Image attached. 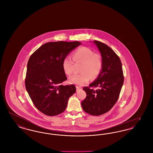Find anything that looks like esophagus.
<instances>
[{
  "label": "esophagus",
  "instance_id": "34e87169",
  "mask_svg": "<svg viewBox=\"0 0 153 153\" xmlns=\"http://www.w3.org/2000/svg\"><path fill=\"white\" fill-rule=\"evenodd\" d=\"M80 89H81V88L80 87H77V86H76V91H80Z\"/></svg>",
  "mask_w": 153,
  "mask_h": 153
}]
</instances>
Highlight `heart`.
I'll return each instance as SVG.
<instances>
[{"label":"heart","mask_w":153,"mask_h":153,"mask_svg":"<svg viewBox=\"0 0 153 153\" xmlns=\"http://www.w3.org/2000/svg\"><path fill=\"white\" fill-rule=\"evenodd\" d=\"M73 61L82 62L80 71L81 72L71 77L68 82L70 84L82 85L88 82L90 78L95 79L99 76L102 67V56L87 47H81L73 52ZM62 69L66 75H71L73 71V62L72 59L66 57L62 63Z\"/></svg>","instance_id":"1"}]
</instances>
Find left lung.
Returning <instances> with one entry per match:
<instances>
[{
    "label": "left lung",
    "instance_id": "left-lung-1",
    "mask_svg": "<svg viewBox=\"0 0 153 153\" xmlns=\"http://www.w3.org/2000/svg\"><path fill=\"white\" fill-rule=\"evenodd\" d=\"M94 44L101 53L102 67L97 79L89 87L83 88L86 98L81 102L83 110L88 114L99 116L111 109L117 102L124 82L122 62L111 48L98 41ZM97 87L94 90L92 87Z\"/></svg>",
    "mask_w": 153,
    "mask_h": 153
}]
</instances>
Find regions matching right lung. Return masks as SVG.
<instances>
[{"mask_svg":"<svg viewBox=\"0 0 153 153\" xmlns=\"http://www.w3.org/2000/svg\"><path fill=\"white\" fill-rule=\"evenodd\" d=\"M81 44L80 42H52L44 44L30 56L25 79L26 89L37 109L48 116L65 110L76 87L63 85L67 80L62 63L64 59Z\"/></svg>","mask_w":153,"mask_h":153,"instance_id":"obj_1","label":"right lung"}]
</instances>
